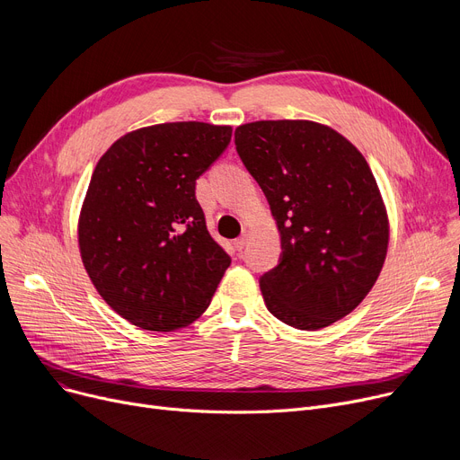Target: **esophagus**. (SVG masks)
<instances>
[{
  "instance_id": "obj_1",
  "label": "esophagus",
  "mask_w": 460,
  "mask_h": 460,
  "mask_svg": "<svg viewBox=\"0 0 460 460\" xmlns=\"http://www.w3.org/2000/svg\"><path fill=\"white\" fill-rule=\"evenodd\" d=\"M246 243H248V231H244V233H243V236H238V238L234 240V248H236L238 252H240V250H244Z\"/></svg>"
}]
</instances>
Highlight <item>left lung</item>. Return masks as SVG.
Returning a JSON list of instances; mask_svg holds the SVG:
<instances>
[{
    "instance_id": "left-lung-1",
    "label": "left lung",
    "mask_w": 460,
    "mask_h": 460,
    "mask_svg": "<svg viewBox=\"0 0 460 460\" xmlns=\"http://www.w3.org/2000/svg\"><path fill=\"white\" fill-rule=\"evenodd\" d=\"M234 145L281 236L278 267L259 279L264 304L298 330L343 319L373 288L390 240L388 212L364 155L313 120L240 125Z\"/></svg>"
}]
</instances>
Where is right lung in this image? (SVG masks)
<instances>
[{
	"mask_svg": "<svg viewBox=\"0 0 460 460\" xmlns=\"http://www.w3.org/2000/svg\"><path fill=\"white\" fill-rule=\"evenodd\" d=\"M231 134L199 120L145 127L94 167L78 222L82 261L106 304L137 328L173 332L199 319L231 264L196 199V181Z\"/></svg>",
	"mask_w": 460,
	"mask_h": 460,
	"instance_id": "add662e5",
	"label": "right lung"
}]
</instances>
